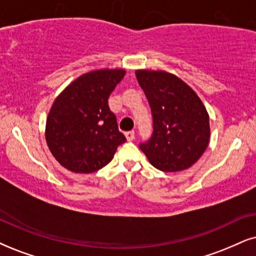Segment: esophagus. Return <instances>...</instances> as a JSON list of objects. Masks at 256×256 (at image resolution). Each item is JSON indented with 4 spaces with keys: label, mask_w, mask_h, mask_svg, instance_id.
<instances>
[{
    "label": "esophagus",
    "mask_w": 256,
    "mask_h": 256,
    "mask_svg": "<svg viewBox=\"0 0 256 256\" xmlns=\"http://www.w3.org/2000/svg\"><path fill=\"white\" fill-rule=\"evenodd\" d=\"M125 137H126V139H128V142L134 140V131H128V132H125Z\"/></svg>",
    "instance_id": "34e87169"
}]
</instances>
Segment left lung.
<instances>
[{
	"label": "left lung",
	"mask_w": 256,
	"mask_h": 256,
	"mask_svg": "<svg viewBox=\"0 0 256 256\" xmlns=\"http://www.w3.org/2000/svg\"><path fill=\"white\" fill-rule=\"evenodd\" d=\"M151 108L154 132L140 150L156 169L186 170L195 164L209 144V114L195 90L164 70H136Z\"/></svg>",
	"instance_id": "1"
}]
</instances>
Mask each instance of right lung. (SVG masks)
<instances>
[{"mask_svg":"<svg viewBox=\"0 0 256 256\" xmlns=\"http://www.w3.org/2000/svg\"><path fill=\"white\" fill-rule=\"evenodd\" d=\"M124 70L82 74L58 96L48 113L46 142L54 158L73 172L90 174L108 166L126 142L108 96Z\"/></svg>","mask_w":256,"mask_h":256,"instance_id":"right-lung-1","label":"right lung"}]
</instances>
